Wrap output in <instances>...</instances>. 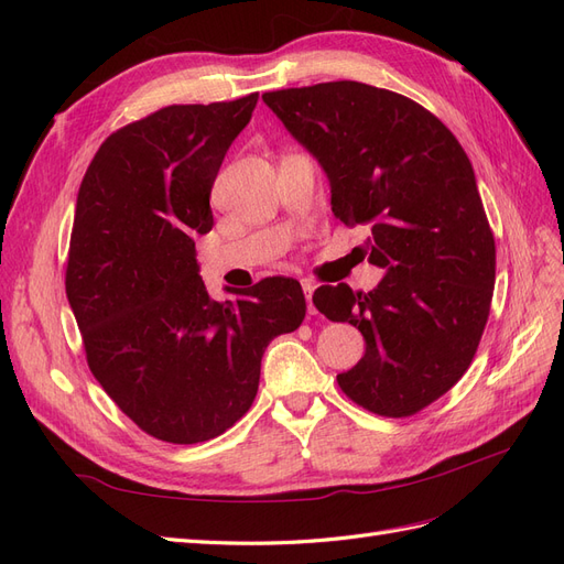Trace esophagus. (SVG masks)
I'll list each match as a JSON object with an SVG mask.
<instances>
[{"label":"esophagus","instance_id":"esophagus-1","mask_svg":"<svg viewBox=\"0 0 564 564\" xmlns=\"http://www.w3.org/2000/svg\"><path fill=\"white\" fill-rule=\"evenodd\" d=\"M301 286H303V294H305V301H308V313L315 315V305H313V292H315V284L311 280H301Z\"/></svg>","mask_w":564,"mask_h":564}]
</instances>
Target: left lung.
Segmentation results:
<instances>
[{
    "mask_svg": "<svg viewBox=\"0 0 564 564\" xmlns=\"http://www.w3.org/2000/svg\"><path fill=\"white\" fill-rule=\"evenodd\" d=\"M263 100L324 169L334 216L371 228L365 253L386 270L369 294L322 284L313 296L367 344L336 381L373 414L412 416L464 377L489 317L497 247L470 160L433 112L362 82Z\"/></svg>",
    "mask_w": 564,
    "mask_h": 564,
    "instance_id": "8db88e82",
    "label": "left lung"
}]
</instances>
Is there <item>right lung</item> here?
Masks as SVG:
<instances>
[{
    "mask_svg": "<svg viewBox=\"0 0 564 564\" xmlns=\"http://www.w3.org/2000/svg\"><path fill=\"white\" fill-rule=\"evenodd\" d=\"M256 100L169 106L117 129L79 185L65 294L89 369L141 431L172 445L240 421L268 344L305 317L296 280L226 286L232 299L214 301L195 259L220 162Z\"/></svg>",
    "mask_w": 564,
    "mask_h": 564,
    "instance_id": "add662e5",
    "label": "right lung"
}]
</instances>
